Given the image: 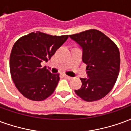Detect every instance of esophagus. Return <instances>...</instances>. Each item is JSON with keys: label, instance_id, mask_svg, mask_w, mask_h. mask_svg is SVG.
<instances>
[{"label": "esophagus", "instance_id": "esophagus-1", "mask_svg": "<svg viewBox=\"0 0 131 131\" xmlns=\"http://www.w3.org/2000/svg\"><path fill=\"white\" fill-rule=\"evenodd\" d=\"M64 77H65V78H67V79H69V80L72 79V77H69V76H67V75H64Z\"/></svg>", "mask_w": 131, "mask_h": 131}]
</instances>
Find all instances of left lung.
Returning a JSON list of instances; mask_svg holds the SVG:
<instances>
[{
  "label": "left lung",
  "instance_id": "obj_1",
  "mask_svg": "<svg viewBox=\"0 0 131 131\" xmlns=\"http://www.w3.org/2000/svg\"><path fill=\"white\" fill-rule=\"evenodd\" d=\"M82 49V61L87 64L88 78L80 79L82 85L75 93L83 100H99L110 93L120 69V53L110 38L96 29L69 35Z\"/></svg>",
  "mask_w": 131,
  "mask_h": 131
}]
</instances>
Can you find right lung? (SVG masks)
<instances>
[{
  "mask_svg": "<svg viewBox=\"0 0 131 131\" xmlns=\"http://www.w3.org/2000/svg\"><path fill=\"white\" fill-rule=\"evenodd\" d=\"M69 36L32 32L16 41L10 57L11 77L16 88L27 98L42 101L54 92L60 81L40 63L48 62Z\"/></svg>",
  "mask_w": 131,
  "mask_h": 131,
  "instance_id": "right-lung-1",
  "label": "right lung"
}]
</instances>
